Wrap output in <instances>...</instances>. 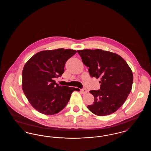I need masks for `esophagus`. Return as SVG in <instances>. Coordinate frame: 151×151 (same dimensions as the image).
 <instances>
[{
    "label": "esophagus",
    "mask_w": 151,
    "mask_h": 151,
    "mask_svg": "<svg viewBox=\"0 0 151 151\" xmlns=\"http://www.w3.org/2000/svg\"><path fill=\"white\" fill-rule=\"evenodd\" d=\"M87 90H86V89H81V92H82V93L84 94H85L87 93Z\"/></svg>",
    "instance_id": "34e87169"
}]
</instances>
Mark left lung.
<instances>
[{
    "mask_svg": "<svg viewBox=\"0 0 151 151\" xmlns=\"http://www.w3.org/2000/svg\"><path fill=\"white\" fill-rule=\"evenodd\" d=\"M93 78L100 79V89L89 92L94 97L88 109L98 116L110 115L126 100L132 86L133 74L127 62L117 54L102 50H77Z\"/></svg>",
    "mask_w": 151,
    "mask_h": 151,
    "instance_id": "1",
    "label": "left lung"
}]
</instances>
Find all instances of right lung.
<instances>
[{"label":"right lung","instance_id":"right-lung-1","mask_svg":"<svg viewBox=\"0 0 151 151\" xmlns=\"http://www.w3.org/2000/svg\"><path fill=\"white\" fill-rule=\"evenodd\" d=\"M76 51L58 49L40 51L30 58L22 72V88L30 105L45 115L57 114L78 88L59 86L54 80L65 71L67 60Z\"/></svg>","mask_w":151,"mask_h":151}]
</instances>
